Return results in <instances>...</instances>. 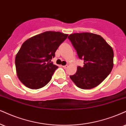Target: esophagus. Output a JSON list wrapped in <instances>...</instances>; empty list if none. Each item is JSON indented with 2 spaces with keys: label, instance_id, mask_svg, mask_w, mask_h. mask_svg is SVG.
Returning a JSON list of instances; mask_svg holds the SVG:
<instances>
[{
  "label": "esophagus",
  "instance_id": "esophagus-1",
  "mask_svg": "<svg viewBox=\"0 0 126 126\" xmlns=\"http://www.w3.org/2000/svg\"><path fill=\"white\" fill-rule=\"evenodd\" d=\"M63 68H66L68 67V65H63Z\"/></svg>",
  "mask_w": 126,
  "mask_h": 126
}]
</instances>
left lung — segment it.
I'll return each instance as SVG.
<instances>
[{
	"instance_id": "left-lung-1",
	"label": "left lung",
	"mask_w": 126,
	"mask_h": 126,
	"mask_svg": "<svg viewBox=\"0 0 126 126\" xmlns=\"http://www.w3.org/2000/svg\"><path fill=\"white\" fill-rule=\"evenodd\" d=\"M68 38L83 60V67L78 66L77 72L70 75L75 84L82 89H92L102 83L113 67L112 48L100 35L91 32L71 34Z\"/></svg>"
}]
</instances>
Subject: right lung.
Masks as SVG:
<instances>
[{
	"instance_id": "add662e5",
	"label": "right lung",
	"mask_w": 126,
	"mask_h": 126,
	"mask_svg": "<svg viewBox=\"0 0 126 126\" xmlns=\"http://www.w3.org/2000/svg\"><path fill=\"white\" fill-rule=\"evenodd\" d=\"M68 34L46 32L33 36L22 44L15 58L19 80L27 88L37 89L47 84L58 66L51 60Z\"/></svg>"
}]
</instances>
